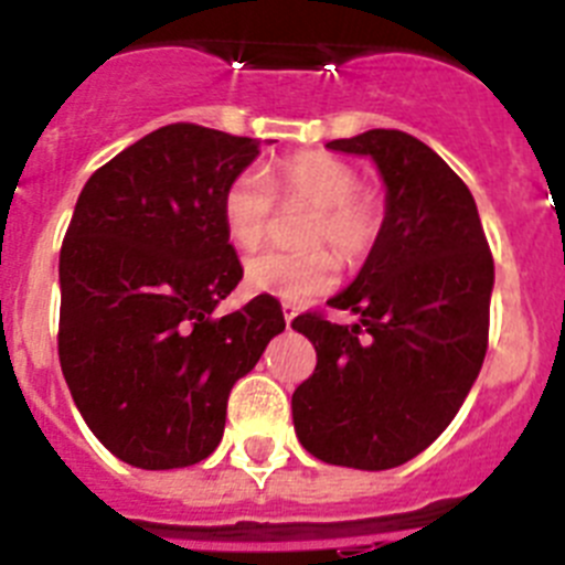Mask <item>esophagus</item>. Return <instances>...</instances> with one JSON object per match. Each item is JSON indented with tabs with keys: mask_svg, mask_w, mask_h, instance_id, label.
<instances>
[{
	"mask_svg": "<svg viewBox=\"0 0 565 565\" xmlns=\"http://www.w3.org/2000/svg\"><path fill=\"white\" fill-rule=\"evenodd\" d=\"M299 313V308L294 306V302H282V317H286V326L291 328V322H294V317H297Z\"/></svg>",
	"mask_w": 565,
	"mask_h": 565,
	"instance_id": "obj_1",
	"label": "esophagus"
}]
</instances>
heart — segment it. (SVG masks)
Segmentation results:
<instances>
[{
    "mask_svg": "<svg viewBox=\"0 0 565 565\" xmlns=\"http://www.w3.org/2000/svg\"><path fill=\"white\" fill-rule=\"evenodd\" d=\"M279 203H302L311 214L299 228L297 252H263L246 263V286L254 294L306 302L333 288L339 259L359 266L371 257L387 223V203L342 158L326 152H299L279 161L274 192L259 172H239L226 183L221 217L228 239L243 252L263 246ZM329 248L326 249L324 246Z\"/></svg>",
    "mask_w": 565,
    "mask_h": 565,
    "instance_id": "b5f03b06",
    "label": "heart"
}]
</instances>
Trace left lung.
<instances>
[{
    "mask_svg": "<svg viewBox=\"0 0 565 565\" xmlns=\"http://www.w3.org/2000/svg\"><path fill=\"white\" fill-rule=\"evenodd\" d=\"M328 149L371 154L387 186L382 239L348 291L291 326L317 367L291 396L294 430L313 458L391 469L427 450L456 418L489 344L495 263L467 183L413 135L367 129Z\"/></svg>",
    "mask_w": 565,
    "mask_h": 565,
    "instance_id": "left-lung-1",
    "label": "left lung"
}]
</instances>
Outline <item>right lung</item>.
<instances>
[{"label": "right lung", "mask_w": 565, "mask_h": 565, "mask_svg": "<svg viewBox=\"0 0 565 565\" xmlns=\"http://www.w3.org/2000/svg\"><path fill=\"white\" fill-rule=\"evenodd\" d=\"M257 154L252 138L169 124L78 194L58 257V362L89 430L132 467L212 456L234 382L286 328L268 294L214 317L243 279L223 189Z\"/></svg>", "instance_id": "add662e5"}]
</instances>
